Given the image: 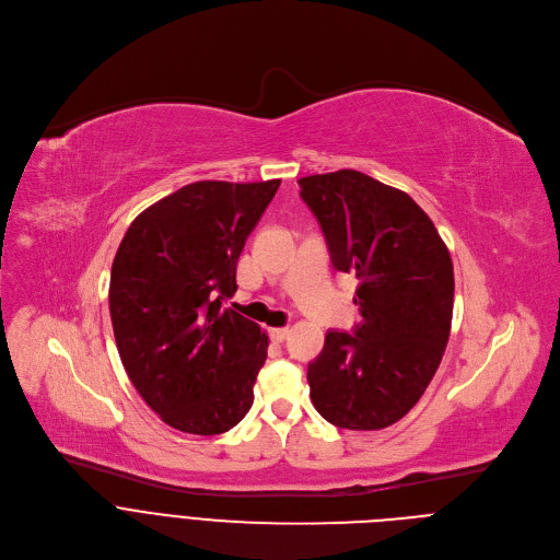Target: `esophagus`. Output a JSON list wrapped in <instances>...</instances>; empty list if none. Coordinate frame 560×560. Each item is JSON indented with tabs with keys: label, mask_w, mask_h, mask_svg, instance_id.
I'll list each match as a JSON object with an SVG mask.
<instances>
[{
	"label": "esophagus",
	"mask_w": 560,
	"mask_h": 560,
	"mask_svg": "<svg viewBox=\"0 0 560 560\" xmlns=\"http://www.w3.org/2000/svg\"><path fill=\"white\" fill-rule=\"evenodd\" d=\"M290 335V330L288 328H272L270 330V339L272 341H277V343H281V341H285V337Z\"/></svg>",
	"instance_id": "obj_1"
}]
</instances>
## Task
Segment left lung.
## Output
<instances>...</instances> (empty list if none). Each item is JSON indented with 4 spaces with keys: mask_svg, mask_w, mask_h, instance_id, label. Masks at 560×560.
<instances>
[{
    "mask_svg": "<svg viewBox=\"0 0 560 560\" xmlns=\"http://www.w3.org/2000/svg\"><path fill=\"white\" fill-rule=\"evenodd\" d=\"M328 242L332 266L354 272L361 322L330 330L307 363L310 398L346 430H383L423 396L443 359L454 268L432 219L404 190L359 171L299 179Z\"/></svg>",
    "mask_w": 560,
    "mask_h": 560,
    "instance_id": "1",
    "label": "left lung"
}]
</instances>
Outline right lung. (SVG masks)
I'll list each match as a JSON object with an SVG mask.
<instances>
[{
	"instance_id": "1",
	"label": "right lung",
	"mask_w": 560,
	"mask_h": 560,
	"mask_svg": "<svg viewBox=\"0 0 560 560\" xmlns=\"http://www.w3.org/2000/svg\"><path fill=\"white\" fill-rule=\"evenodd\" d=\"M279 184H188L145 208L117 248L108 301L121 363L179 432H228L255 401L268 337L223 299Z\"/></svg>"
}]
</instances>
